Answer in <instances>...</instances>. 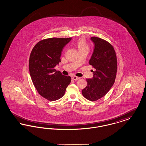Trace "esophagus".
I'll use <instances>...</instances> for the list:
<instances>
[{"label": "esophagus", "mask_w": 146, "mask_h": 146, "mask_svg": "<svg viewBox=\"0 0 146 146\" xmlns=\"http://www.w3.org/2000/svg\"><path fill=\"white\" fill-rule=\"evenodd\" d=\"M71 78L73 80H78V79H79L80 78V77H78V76H71Z\"/></svg>", "instance_id": "obj_1"}]
</instances>
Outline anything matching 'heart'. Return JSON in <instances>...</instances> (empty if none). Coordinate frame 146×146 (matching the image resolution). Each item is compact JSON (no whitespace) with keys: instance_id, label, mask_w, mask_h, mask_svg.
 Wrapping results in <instances>:
<instances>
[{"instance_id":"obj_1","label":"heart","mask_w":146,"mask_h":146,"mask_svg":"<svg viewBox=\"0 0 146 146\" xmlns=\"http://www.w3.org/2000/svg\"><path fill=\"white\" fill-rule=\"evenodd\" d=\"M76 46L79 50V51H89V46L83 39H79L78 42H76Z\"/></svg>"}]
</instances>
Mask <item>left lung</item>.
I'll return each instance as SVG.
<instances>
[{
  "label": "left lung",
  "mask_w": 146,
  "mask_h": 146,
  "mask_svg": "<svg viewBox=\"0 0 146 146\" xmlns=\"http://www.w3.org/2000/svg\"><path fill=\"white\" fill-rule=\"evenodd\" d=\"M91 40L94 49L89 64L95 70L91 79H86L88 85L82 90L84 97L91 101L104 96L114 83L117 60L115 51L111 44L101 38L93 36Z\"/></svg>",
  "instance_id": "8db88e82"
}]
</instances>
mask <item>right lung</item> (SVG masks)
Here are the masks:
<instances>
[{"mask_svg":"<svg viewBox=\"0 0 146 146\" xmlns=\"http://www.w3.org/2000/svg\"><path fill=\"white\" fill-rule=\"evenodd\" d=\"M72 38H51L38 42L32 49L29 60V70L32 82L38 93L49 101L57 100L64 95L71 82L68 76L56 71L61 62L63 47Z\"/></svg>","mask_w":146,"mask_h":146,"instance_id":"1","label":"right lung"}]
</instances>
